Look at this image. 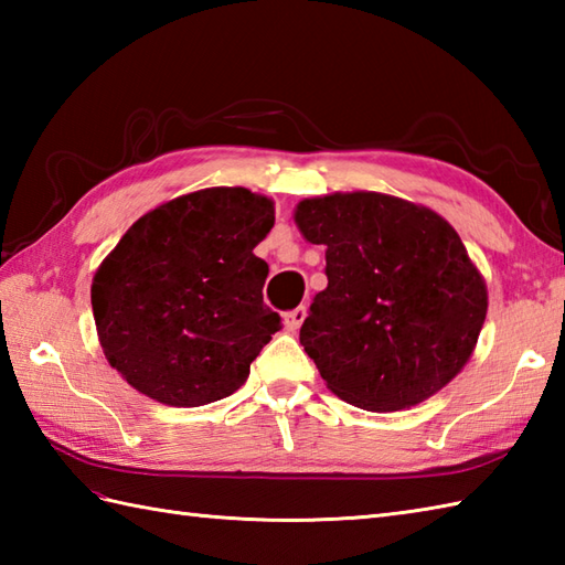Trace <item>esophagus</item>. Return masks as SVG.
I'll use <instances>...</instances> for the list:
<instances>
[{"instance_id":"1","label":"esophagus","mask_w":565,"mask_h":565,"mask_svg":"<svg viewBox=\"0 0 565 565\" xmlns=\"http://www.w3.org/2000/svg\"><path fill=\"white\" fill-rule=\"evenodd\" d=\"M306 316H308V308H306V306H298V308L289 310V313H284V326H286V330H289V332H296L298 328L303 326Z\"/></svg>"}]
</instances>
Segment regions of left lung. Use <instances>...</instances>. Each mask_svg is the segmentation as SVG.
<instances>
[{"mask_svg": "<svg viewBox=\"0 0 565 565\" xmlns=\"http://www.w3.org/2000/svg\"><path fill=\"white\" fill-rule=\"evenodd\" d=\"M296 225L326 245L301 344L344 403L393 413L427 401L473 354L488 289L459 233L427 206L376 191L303 199Z\"/></svg>", "mask_w": 565, "mask_h": 565, "instance_id": "left-lung-1", "label": "left lung"}]
</instances>
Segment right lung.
<instances>
[{"instance_id": "obj_1", "label": "right lung", "mask_w": 565, "mask_h": 565, "mask_svg": "<svg viewBox=\"0 0 565 565\" xmlns=\"http://www.w3.org/2000/svg\"><path fill=\"white\" fill-rule=\"evenodd\" d=\"M274 201L213 186L162 203L118 239L92 281L102 350L148 398L199 407L235 393L281 330L264 306L269 267L255 249Z\"/></svg>"}]
</instances>
